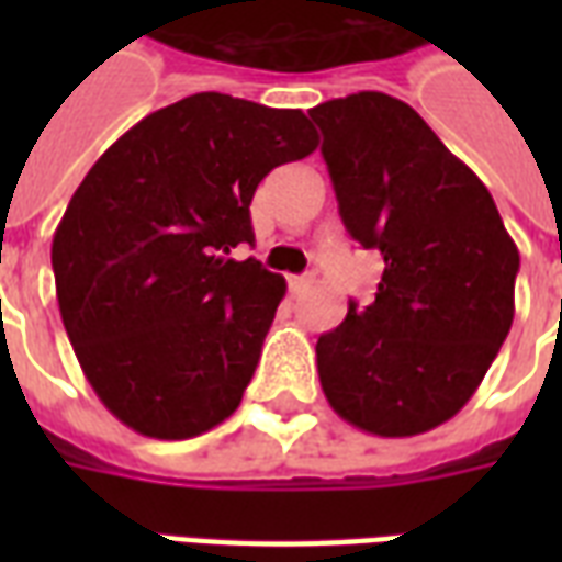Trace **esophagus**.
Returning <instances> with one entry per match:
<instances>
[{
	"mask_svg": "<svg viewBox=\"0 0 562 562\" xmlns=\"http://www.w3.org/2000/svg\"><path fill=\"white\" fill-rule=\"evenodd\" d=\"M289 285H292L294 294L306 292V289L313 285V273H304V277H292V280H289Z\"/></svg>",
	"mask_w": 562,
	"mask_h": 562,
	"instance_id": "obj_1",
	"label": "esophagus"
}]
</instances>
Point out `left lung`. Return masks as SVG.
Returning <instances> with one entry per match:
<instances>
[{
	"mask_svg": "<svg viewBox=\"0 0 562 562\" xmlns=\"http://www.w3.org/2000/svg\"><path fill=\"white\" fill-rule=\"evenodd\" d=\"M346 232L385 261L376 297L349 301L316 364L334 413L376 436L458 415L515 318L520 256L484 183L413 108L355 92L310 111Z\"/></svg>",
	"mask_w": 562,
	"mask_h": 562,
	"instance_id": "obj_1",
	"label": "left lung"
}]
</instances>
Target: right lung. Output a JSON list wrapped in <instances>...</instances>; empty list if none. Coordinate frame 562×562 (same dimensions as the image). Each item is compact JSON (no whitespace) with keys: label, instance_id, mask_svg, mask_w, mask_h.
<instances>
[{"label":"right lung","instance_id":"obj_1","mask_svg":"<svg viewBox=\"0 0 562 562\" xmlns=\"http://www.w3.org/2000/svg\"><path fill=\"white\" fill-rule=\"evenodd\" d=\"M318 147L292 108L195 92L104 149L50 261L63 325L99 401L153 439H189L240 406L285 280L232 249L277 165Z\"/></svg>","mask_w":562,"mask_h":562}]
</instances>
